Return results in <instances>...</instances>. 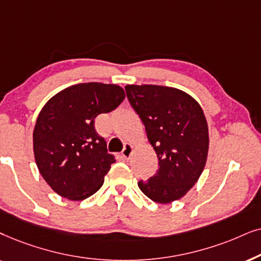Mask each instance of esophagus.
Masks as SVG:
<instances>
[{
	"label": "esophagus",
	"mask_w": 261,
	"mask_h": 261,
	"mask_svg": "<svg viewBox=\"0 0 261 261\" xmlns=\"http://www.w3.org/2000/svg\"><path fill=\"white\" fill-rule=\"evenodd\" d=\"M133 151H134V145L127 143L125 144L123 151H121V155H123L124 159H128L131 156V154H133Z\"/></svg>",
	"instance_id": "obj_1"
}]
</instances>
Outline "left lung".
Returning a JSON list of instances; mask_svg holds the SVG:
<instances>
[{
	"instance_id": "8db88e82",
	"label": "left lung",
	"mask_w": 261,
	"mask_h": 261,
	"mask_svg": "<svg viewBox=\"0 0 261 261\" xmlns=\"http://www.w3.org/2000/svg\"><path fill=\"white\" fill-rule=\"evenodd\" d=\"M131 106L144 124L159 159V171L138 187L155 203L182 198L198 181L209 151V128L199 103L184 90L127 85Z\"/></svg>"
}]
</instances>
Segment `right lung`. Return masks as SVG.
<instances>
[{"label": "right lung", "instance_id": "1", "mask_svg": "<svg viewBox=\"0 0 261 261\" xmlns=\"http://www.w3.org/2000/svg\"><path fill=\"white\" fill-rule=\"evenodd\" d=\"M125 99L120 86L79 83L45 103L33 130L34 159L39 173L56 193L83 200L102 186L114 161L96 134L94 119Z\"/></svg>", "mask_w": 261, "mask_h": 261}]
</instances>
